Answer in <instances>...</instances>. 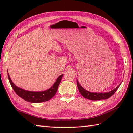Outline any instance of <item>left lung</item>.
Masks as SVG:
<instances>
[{
  "label": "left lung",
  "mask_w": 133,
  "mask_h": 133,
  "mask_svg": "<svg viewBox=\"0 0 133 133\" xmlns=\"http://www.w3.org/2000/svg\"><path fill=\"white\" fill-rule=\"evenodd\" d=\"M77 84L78 90H79L80 94H82L84 98L89 99V100H105V99L109 98L115 93V92L117 90L118 87H120V85H118L116 89L112 90L111 91L108 92V93H91V92H89L88 91L85 90L84 89H83V87L81 86L77 80Z\"/></svg>",
  "instance_id": "1"
}]
</instances>
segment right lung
I'll use <instances>...</instances> for the list:
<instances>
[{
  "mask_svg": "<svg viewBox=\"0 0 133 133\" xmlns=\"http://www.w3.org/2000/svg\"><path fill=\"white\" fill-rule=\"evenodd\" d=\"M63 76V75H60L57 78L53 86L48 90L41 92H33L24 90L15 85L12 81L11 80L9 74H8V79L9 80L10 84L13 89L14 90L15 93L21 98L24 99V100L30 103H42L48 101L52 98L57 91L58 85L61 82Z\"/></svg>",
  "mask_w": 133,
  "mask_h": 133,
  "instance_id": "right-lung-1",
  "label": "right lung"
}]
</instances>
